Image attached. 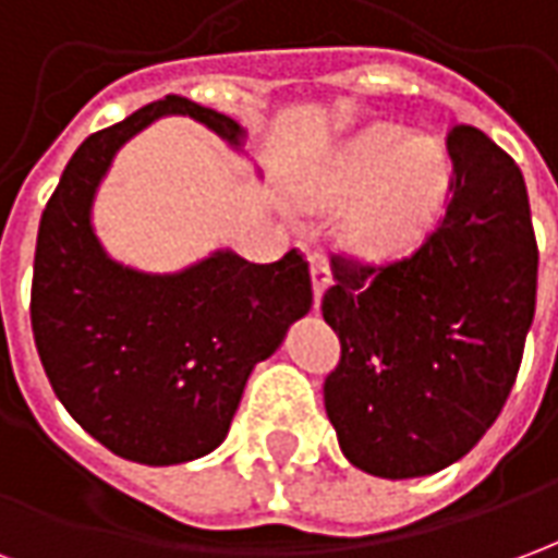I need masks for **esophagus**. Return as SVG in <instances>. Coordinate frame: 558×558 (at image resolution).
<instances>
[{"mask_svg":"<svg viewBox=\"0 0 558 558\" xmlns=\"http://www.w3.org/2000/svg\"><path fill=\"white\" fill-rule=\"evenodd\" d=\"M311 283H314V295L319 302L323 292L328 290V283H331V266H328V259L323 254L311 256Z\"/></svg>","mask_w":558,"mask_h":558,"instance_id":"34e87169","label":"esophagus"}]
</instances>
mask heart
<instances>
[{
	"label": "heart",
	"mask_w": 558,
	"mask_h": 558,
	"mask_svg": "<svg viewBox=\"0 0 558 558\" xmlns=\"http://www.w3.org/2000/svg\"><path fill=\"white\" fill-rule=\"evenodd\" d=\"M448 179L451 167L439 140L371 125L295 184V203L307 211H331L355 198L343 235L355 251L383 259L403 254L427 232Z\"/></svg>",
	"instance_id": "obj_1"
}]
</instances>
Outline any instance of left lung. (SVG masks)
<instances>
[{
	"mask_svg": "<svg viewBox=\"0 0 558 558\" xmlns=\"http://www.w3.org/2000/svg\"><path fill=\"white\" fill-rule=\"evenodd\" d=\"M451 203L407 259L335 256L323 316L340 338L326 412L343 457L421 478L469 454L511 395L538 290L523 172L478 128L448 134Z\"/></svg>",
	"mask_w": 558,
	"mask_h": 558,
	"instance_id": "left-lung-1",
	"label": "left lung"
}]
</instances>
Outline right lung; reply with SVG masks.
<instances>
[{"instance_id":"right-lung-1","label":"right lung","mask_w":558,"mask_h":558,"mask_svg":"<svg viewBox=\"0 0 558 558\" xmlns=\"http://www.w3.org/2000/svg\"><path fill=\"white\" fill-rule=\"evenodd\" d=\"M163 116H191L242 151L235 119L182 95L83 140L41 215L29 307L56 398L104 448L146 466L215 451L251 371L314 304L299 251L256 266L223 247L172 275L140 271L104 251L92 223L95 194L116 151Z\"/></svg>"}]
</instances>
